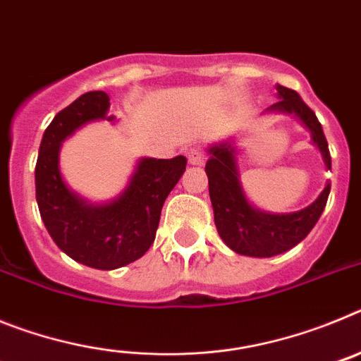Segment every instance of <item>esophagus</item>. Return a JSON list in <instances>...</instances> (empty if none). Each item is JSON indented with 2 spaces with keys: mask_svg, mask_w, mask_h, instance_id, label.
Instances as JSON below:
<instances>
[{
  "mask_svg": "<svg viewBox=\"0 0 361 361\" xmlns=\"http://www.w3.org/2000/svg\"><path fill=\"white\" fill-rule=\"evenodd\" d=\"M204 159H206V155H204V152L200 148H191L190 152H188V162H190L191 166L204 164Z\"/></svg>",
  "mask_w": 361,
  "mask_h": 361,
  "instance_id": "obj_1",
  "label": "esophagus"
}]
</instances>
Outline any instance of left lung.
<instances>
[{
	"mask_svg": "<svg viewBox=\"0 0 361 361\" xmlns=\"http://www.w3.org/2000/svg\"><path fill=\"white\" fill-rule=\"evenodd\" d=\"M276 101L267 114H286L302 123L311 133V142L318 148L325 168L331 170L329 146L314 111L291 88L276 85ZM209 159L206 173L209 183V199L220 238L229 250L245 257L267 258L286 253L304 240L324 212L331 184L325 183L320 195L307 208L293 213H267L253 206L245 195L238 168V152L235 139L208 146Z\"/></svg>",
	"mask_w": 361,
	"mask_h": 361,
	"instance_id": "left-lung-1",
	"label": "left lung"
}]
</instances>
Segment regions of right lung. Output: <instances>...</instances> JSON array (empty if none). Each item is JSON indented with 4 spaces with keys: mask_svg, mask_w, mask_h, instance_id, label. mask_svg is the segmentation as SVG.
Wrapping results in <instances>:
<instances>
[{
    "mask_svg": "<svg viewBox=\"0 0 361 361\" xmlns=\"http://www.w3.org/2000/svg\"><path fill=\"white\" fill-rule=\"evenodd\" d=\"M106 92H86L44 130L36 164V200L52 240L75 262L111 271L141 258L155 240L161 209L186 170V157H142L128 184L106 202H90L65 183L63 142L94 121L116 123Z\"/></svg>",
    "mask_w": 361,
    "mask_h": 361,
    "instance_id": "1",
    "label": "right lung"
}]
</instances>
